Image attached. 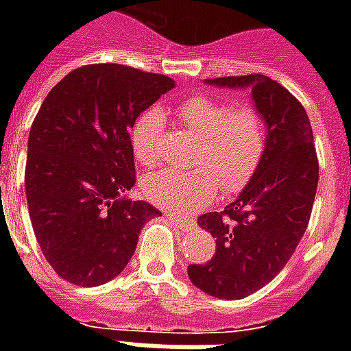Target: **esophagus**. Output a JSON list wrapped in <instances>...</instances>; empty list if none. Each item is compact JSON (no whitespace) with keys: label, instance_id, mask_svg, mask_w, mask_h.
I'll return each instance as SVG.
<instances>
[{"label":"esophagus","instance_id":"1","mask_svg":"<svg viewBox=\"0 0 351 351\" xmlns=\"http://www.w3.org/2000/svg\"><path fill=\"white\" fill-rule=\"evenodd\" d=\"M167 216V220L178 229H184V231H190L193 226H195V221L190 220V218H180V216H175V214H165Z\"/></svg>","mask_w":351,"mask_h":351}]
</instances>
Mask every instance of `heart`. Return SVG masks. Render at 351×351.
<instances>
[{"label": "heart", "instance_id": "b5f03b06", "mask_svg": "<svg viewBox=\"0 0 351 351\" xmlns=\"http://www.w3.org/2000/svg\"><path fill=\"white\" fill-rule=\"evenodd\" d=\"M176 114L186 130L201 138L193 171L165 169L145 180L148 201L171 213L186 214L210 203L218 188L231 195L244 190L263 160L267 146L265 120L252 105H237L210 95H191L178 103ZM165 114L148 108L131 130L133 154L145 167L163 160Z\"/></svg>", "mask_w": 351, "mask_h": 351}]
</instances>
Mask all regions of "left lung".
<instances>
[{
  "label": "left lung",
  "instance_id": "1",
  "mask_svg": "<svg viewBox=\"0 0 351 351\" xmlns=\"http://www.w3.org/2000/svg\"><path fill=\"white\" fill-rule=\"evenodd\" d=\"M208 84L250 88L263 120V160L243 193L221 213L199 216L216 239L210 261L190 265L193 286L218 299H243L269 284L293 256L308 228L317 190V154L301 101L265 75L208 79Z\"/></svg>",
  "mask_w": 351,
  "mask_h": 351
}]
</instances>
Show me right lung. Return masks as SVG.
<instances>
[{
    "mask_svg": "<svg viewBox=\"0 0 351 351\" xmlns=\"http://www.w3.org/2000/svg\"><path fill=\"white\" fill-rule=\"evenodd\" d=\"M173 86L160 73L82 65L50 90L35 116L24 175L27 210L43 256L75 286L116 278L143 226L161 214L123 193L137 182L131 128Z\"/></svg>",
    "mask_w": 351,
    "mask_h": 351,
    "instance_id": "add662e5",
    "label": "right lung"
}]
</instances>
